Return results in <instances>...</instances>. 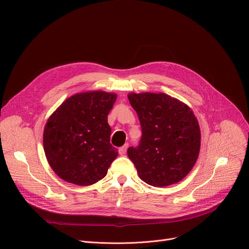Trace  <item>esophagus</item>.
<instances>
[{
	"label": "esophagus",
	"instance_id": "obj_1",
	"mask_svg": "<svg viewBox=\"0 0 249 249\" xmlns=\"http://www.w3.org/2000/svg\"><path fill=\"white\" fill-rule=\"evenodd\" d=\"M127 148H128V143H125L124 146L120 147V148H119V153H120V155H124V154L126 153Z\"/></svg>",
	"mask_w": 249,
	"mask_h": 249
}]
</instances>
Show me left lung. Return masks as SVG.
Here are the masks:
<instances>
[{
  "label": "left lung",
  "instance_id": "1",
  "mask_svg": "<svg viewBox=\"0 0 249 249\" xmlns=\"http://www.w3.org/2000/svg\"><path fill=\"white\" fill-rule=\"evenodd\" d=\"M128 99L142 127L139 146L127 150L140 178L156 187L181 181L199 153L200 131L195 114L163 93H131Z\"/></svg>",
  "mask_w": 249,
  "mask_h": 249
}]
</instances>
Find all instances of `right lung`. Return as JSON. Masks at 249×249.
I'll return each mask as SVG.
<instances>
[{
	"label": "right lung",
	"instance_id": "right-lung-1",
	"mask_svg": "<svg viewBox=\"0 0 249 249\" xmlns=\"http://www.w3.org/2000/svg\"><path fill=\"white\" fill-rule=\"evenodd\" d=\"M116 94L95 91L71 96L47 121L43 147L59 177L88 186L103 179L118 156L111 146L107 115Z\"/></svg>",
	"mask_w": 249,
	"mask_h": 249
}]
</instances>
